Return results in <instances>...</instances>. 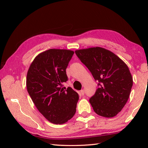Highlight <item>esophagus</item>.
<instances>
[{
    "instance_id": "1",
    "label": "esophagus",
    "mask_w": 148,
    "mask_h": 148,
    "mask_svg": "<svg viewBox=\"0 0 148 148\" xmlns=\"http://www.w3.org/2000/svg\"><path fill=\"white\" fill-rule=\"evenodd\" d=\"M80 93H81L82 95H84V93H85V92H84V89H82L81 91H80Z\"/></svg>"
}]
</instances>
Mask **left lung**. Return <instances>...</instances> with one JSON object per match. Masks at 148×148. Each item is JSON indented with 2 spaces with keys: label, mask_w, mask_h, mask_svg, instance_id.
<instances>
[{
  "label": "left lung",
  "mask_w": 148,
  "mask_h": 148,
  "mask_svg": "<svg viewBox=\"0 0 148 148\" xmlns=\"http://www.w3.org/2000/svg\"><path fill=\"white\" fill-rule=\"evenodd\" d=\"M75 53L100 82L89 99L95 112L108 118L116 116L128 101L133 84L127 65L113 52L101 47L77 49Z\"/></svg>",
  "instance_id": "1"
}]
</instances>
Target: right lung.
<instances>
[{
    "instance_id": "right-lung-1",
    "label": "right lung",
    "mask_w": 148,
    "mask_h": 148,
    "mask_svg": "<svg viewBox=\"0 0 148 148\" xmlns=\"http://www.w3.org/2000/svg\"><path fill=\"white\" fill-rule=\"evenodd\" d=\"M74 53L64 49L46 50L35 57L27 72V91L36 108L52 123H65L76 113L78 94L71 87H63Z\"/></svg>"
}]
</instances>
